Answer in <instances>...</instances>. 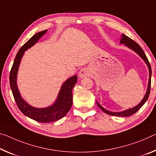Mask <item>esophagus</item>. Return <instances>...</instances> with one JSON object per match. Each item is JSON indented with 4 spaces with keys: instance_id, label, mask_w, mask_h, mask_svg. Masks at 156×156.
Wrapping results in <instances>:
<instances>
[{
    "instance_id": "34e87169",
    "label": "esophagus",
    "mask_w": 156,
    "mask_h": 156,
    "mask_svg": "<svg viewBox=\"0 0 156 156\" xmlns=\"http://www.w3.org/2000/svg\"><path fill=\"white\" fill-rule=\"evenodd\" d=\"M89 76H90V71L87 69L83 68L79 71V77L81 78L87 77Z\"/></svg>"
}]
</instances>
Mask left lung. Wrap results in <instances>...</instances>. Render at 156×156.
<instances>
[{
	"label": "left lung",
	"mask_w": 156,
	"mask_h": 156,
	"mask_svg": "<svg viewBox=\"0 0 156 156\" xmlns=\"http://www.w3.org/2000/svg\"><path fill=\"white\" fill-rule=\"evenodd\" d=\"M120 43L121 44H123L126 46L128 47V48L132 49L133 51H134L136 53L138 54L141 58H142L144 61L145 62V63L147 65L148 68H149V83H148V87H147V92H146V94L144 96V98L142 100V101L138 104L137 105H136L135 107L130 108V109L126 110L124 111H122V112H111V111L105 110L104 108H103L99 103H98L97 101H96V103H97V105L98 106V108L100 109L103 111L105 113L108 114L109 115H112V116H117V117H128V116H130L135 114L137 110H139L142 107L143 105L146 103V101H147L148 98L149 96V94H150V90H151V65L149 63V60H148V58L146 56L145 53L143 49L141 48L139 44H137L135 41H133V39H130V37H128L126 35H125L124 34H122V38L120 39Z\"/></svg>",
	"instance_id": "obj_1"
}]
</instances>
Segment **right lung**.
<instances>
[{
    "instance_id": "1",
    "label": "right lung",
    "mask_w": 156,
    "mask_h": 156,
    "mask_svg": "<svg viewBox=\"0 0 156 156\" xmlns=\"http://www.w3.org/2000/svg\"><path fill=\"white\" fill-rule=\"evenodd\" d=\"M47 32V30L39 32L33 35L22 46L14 59L13 65L9 74V84L19 109L24 115L36 122L48 123L60 119L67 114L73 103L72 90L77 83V76L75 75L67 79L62 85L55 102L49 107L44 108H34L26 103L21 96L16 85L17 73L24 52L34 45L37 41Z\"/></svg>"
}]
</instances>
